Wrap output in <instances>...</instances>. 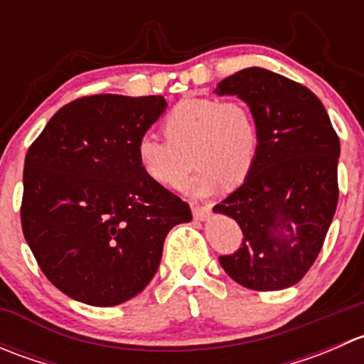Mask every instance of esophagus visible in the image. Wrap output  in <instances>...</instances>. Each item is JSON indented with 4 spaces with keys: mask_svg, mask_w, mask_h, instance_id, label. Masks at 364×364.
<instances>
[{
    "mask_svg": "<svg viewBox=\"0 0 364 364\" xmlns=\"http://www.w3.org/2000/svg\"><path fill=\"white\" fill-rule=\"evenodd\" d=\"M192 213H193V218L199 220V222H204V220L209 216V213H211V205L192 204Z\"/></svg>",
    "mask_w": 364,
    "mask_h": 364,
    "instance_id": "obj_1",
    "label": "esophagus"
}]
</instances>
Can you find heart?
Segmentation results:
<instances>
[{"label": "heart", "mask_w": 364, "mask_h": 364, "mask_svg": "<svg viewBox=\"0 0 364 364\" xmlns=\"http://www.w3.org/2000/svg\"><path fill=\"white\" fill-rule=\"evenodd\" d=\"M161 128L167 141L146 134L135 144L139 167L151 181L174 188L193 158L199 168L185 190L197 197L215 192L223 181H243L259 155V127L240 102L183 100L165 116Z\"/></svg>", "instance_id": "1"}]
</instances>
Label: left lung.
Instances as JSON below:
<instances>
[{
	"instance_id": "left-lung-1",
	"label": "left lung",
	"mask_w": 364,
	"mask_h": 364,
	"mask_svg": "<svg viewBox=\"0 0 364 364\" xmlns=\"http://www.w3.org/2000/svg\"><path fill=\"white\" fill-rule=\"evenodd\" d=\"M215 93L241 98L260 135L250 174L213 208L243 230L240 250L220 264L252 291L292 287L315 262L335 216L340 139L322 102L280 73L240 70Z\"/></svg>"
}]
</instances>
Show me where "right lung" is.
Listing matches in <instances>:
<instances>
[{"label":"right lung","instance_id":"add662e5","mask_svg":"<svg viewBox=\"0 0 364 364\" xmlns=\"http://www.w3.org/2000/svg\"><path fill=\"white\" fill-rule=\"evenodd\" d=\"M161 97L93 95L60 109L24 160L23 232L63 294L116 306L146 289L164 241L190 205L139 167L135 144L165 112Z\"/></svg>","mask_w":364,"mask_h":364}]
</instances>
